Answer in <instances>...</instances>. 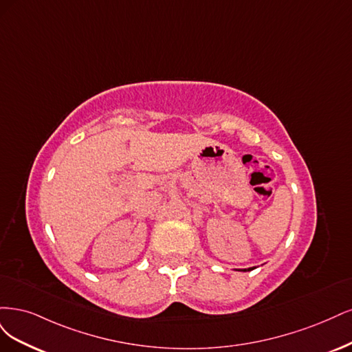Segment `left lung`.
<instances>
[{
    "label": "left lung",
    "mask_w": 352,
    "mask_h": 352,
    "mask_svg": "<svg viewBox=\"0 0 352 352\" xmlns=\"http://www.w3.org/2000/svg\"><path fill=\"white\" fill-rule=\"evenodd\" d=\"M253 269H256V267H248V269H243V272H250V270H253Z\"/></svg>",
    "instance_id": "left-lung-1"
}]
</instances>
